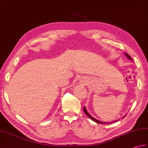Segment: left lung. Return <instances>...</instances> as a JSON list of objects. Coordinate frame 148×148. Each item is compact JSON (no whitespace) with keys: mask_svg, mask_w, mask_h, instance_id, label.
I'll list each match as a JSON object with an SVG mask.
<instances>
[{"mask_svg":"<svg viewBox=\"0 0 148 148\" xmlns=\"http://www.w3.org/2000/svg\"><path fill=\"white\" fill-rule=\"evenodd\" d=\"M125 55H126V56L127 57V58H129L130 60H132V61H133L132 58H131V57L129 55H128V54L127 53H125ZM83 110H84V111L85 114H86V115H87V116H89V117H90L91 120H93V121H95V122H97V123H99V124H108L113 123V122H116L119 121V120H115V121H113V122H102V121H99V120H97V119H95V118L93 117V116H92L90 115V114L88 112V111L86 110V108H85L84 106ZM125 116H126V115L124 116H123V118H124Z\"/></svg>","mask_w":148,"mask_h":148,"instance_id":"8db88e82","label":"left lung"}]
</instances>
